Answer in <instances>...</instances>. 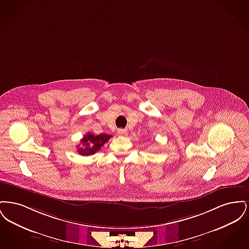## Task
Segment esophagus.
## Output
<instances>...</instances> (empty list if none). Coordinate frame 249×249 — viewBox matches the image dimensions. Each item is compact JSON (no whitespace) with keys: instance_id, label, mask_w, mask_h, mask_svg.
<instances>
[{"instance_id":"esophagus-1","label":"esophagus","mask_w":249,"mask_h":249,"mask_svg":"<svg viewBox=\"0 0 249 249\" xmlns=\"http://www.w3.org/2000/svg\"><path fill=\"white\" fill-rule=\"evenodd\" d=\"M127 130H125V129H119L118 130V133H119V135H122V136H125V135H127Z\"/></svg>"}]
</instances>
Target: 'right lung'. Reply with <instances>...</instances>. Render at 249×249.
Segmentation results:
<instances>
[{
    "label": "right lung",
    "instance_id": "1",
    "mask_svg": "<svg viewBox=\"0 0 249 249\" xmlns=\"http://www.w3.org/2000/svg\"><path fill=\"white\" fill-rule=\"evenodd\" d=\"M111 137L112 135L106 133L94 135L89 132L84 136L83 139H81V146H77V151L81 156L95 154Z\"/></svg>",
    "mask_w": 249,
    "mask_h": 249
}]
</instances>
